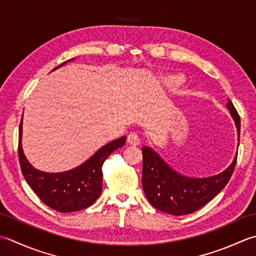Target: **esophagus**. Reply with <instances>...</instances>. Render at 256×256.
I'll return each mask as SVG.
<instances>
[{
    "instance_id": "esophagus-1",
    "label": "esophagus",
    "mask_w": 256,
    "mask_h": 256,
    "mask_svg": "<svg viewBox=\"0 0 256 256\" xmlns=\"http://www.w3.org/2000/svg\"><path fill=\"white\" fill-rule=\"evenodd\" d=\"M127 142H128V144H132V146H138L140 144L139 136L134 132L129 134L127 137Z\"/></svg>"
}]
</instances>
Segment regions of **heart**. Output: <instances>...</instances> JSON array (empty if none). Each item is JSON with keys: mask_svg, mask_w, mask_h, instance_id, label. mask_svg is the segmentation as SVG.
<instances>
[{"mask_svg": "<svg viewBox=\"0 0 256 256\" xmlns=\"http://www.w3.org/2000/svg\"><path fill=\"white\" fill-rule=\"evenodd\" d=\"M166 82L170 86H178L182 82V77L180 75H172L166 78Z\"/></svg>", "mask_w": 256, "mask_h": 256, "instance_id": "obj_1", "label": "heart"}]
</instances>
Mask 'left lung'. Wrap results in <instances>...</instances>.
<instances>
[{"label":"left lung","mask_w":256,"mask_h":256,"mask_svg":"<svg viewBox=\"0 0 256 256\" xmlns=\"http://www.w3.org/2000/svg\"><path fill=\"white\" fill-rule=\"evenodd\" d=\"M226 107L236 122L238 136L241 120L236 107L228 98ZM144 192L154 208L172 216L190 214L220 194L228 184L236 168V157L222 174L208 178H188L172 170L159 156L149 147H142Z\"/></svg>","instance_id":"obj_1"}]
</instances>
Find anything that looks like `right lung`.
<instances>
[{
	"label": "right lung",
	"mask_w": 256,
	"mask_h": 256,
	"mask_svg": "<svg viewBox=\"0 0 256 256\" xmlns=\"http://www.w3.org/2000/svg\"><path fill=\"white\" fill-rule=\"evenodd\" d=\"M64 64L65 62H62V65ZM20 136L22 119L18 128V159L26 182L43 203L62 213L82 210L98 199L102 184V166L109 154L122 148L126 142V137L116 139L104 146L77 168L60 174H48L34 169L26 160L20 144Z\"/></svg>",
	"instance_id": "right-lung-1"
}]
</instances>
